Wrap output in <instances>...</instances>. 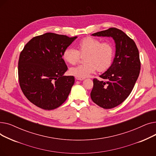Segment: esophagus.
<instances>
[{"label": "esophagus", "mask_w": 156, "mask_h": 156, "mask_svg": "<svg viewBox=\"0 0 156 156\" xmlns=\"http://www.w3.org/2000/svg\"><path fill=\"white\" fill-rule=\"evenodd\" d=\"M75 78L77 80H84V78H79V77H75Z\"/></svg>", "instance_id": "34e87169"}]
</instances>
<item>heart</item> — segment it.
<instances>
[{
	"mask_svg": "<svg viewBox=\"0 0 156 156\" xmlns=\"http://www.w3.org/2000/svg\"><path fill=\"white\" fill-rule=\"evenodd\" d=\"M80 55L84 56L85 64L70 68L71 75L81 78L88 77L97 69L104 71L112 64L114 48L109 42H102L101 40L93 37H87L77 44V50L71 47L64 49L62 58L65 62L74 65L80 59Z\"/></svg>",
	"mask_w": 156,
	"mask_h": 156,
	"instance_id": "b5f03b06",
	"label": "heart"
}]
</instances>
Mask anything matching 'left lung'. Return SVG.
<instances>
[{"mask_svg":"<svg viewBox=\"0 0 156 156\" xmlns=\"http://www.w3.org/2000/svg\"><path fill=\"white\" fill-rule=\"evenodd\" d=\"M92 36L112 37L116 44L115 57L108 69L94 78L90 94L94 103L104 109H111L121 104L129 96L140 70L139 52L134 41L116 28L95 33Z\"/></svg>","mask_w":156,"mask_h":156,"instance_id":"obj_1","label":"left lung"}]
</instances>
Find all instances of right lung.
Listing matches in <instances>:
<instances>
[{"label":"right lung","mask_w":156,"mask_h":156,"mask_svg":"<svg viewBox=\"0 0 156 156\" xmlns=\"http://www.w3.org/2000/svg\"><path fill=\"white\" fill-rule=\"evenodd\" d=\"M77 37L46 33L31 39L18 61L20 85L31 103L45 110L62 105L75 83L73 76H64L68 67L62 53Z\"/></svg>","instance_id":"add662e5"}]
</instances>
